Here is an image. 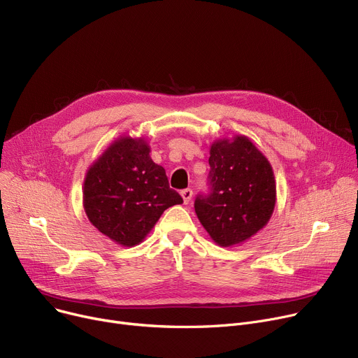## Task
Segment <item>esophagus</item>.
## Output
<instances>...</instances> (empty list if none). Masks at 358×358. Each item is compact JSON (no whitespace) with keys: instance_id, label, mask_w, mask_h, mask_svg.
<instances>
[{"instance_id":"esophagus-1","label":"esophagus","mask_w":358,"mask_h":358,"mask_svg":"<svg viewBox=\"0 0 358 358\" xmlns=\"http://www.w3.org/2000/svg\"><path fill=\"white\" fill-rule=\"evenodd\" d=\"M181 196H182L184 204H188L189 200H192V197H193V189H192V188H184V189H181Z\"/></svg>"}]
</instances>
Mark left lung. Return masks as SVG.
Instances as JSON below:
<instances>
[{"label":"left lung","mask_w":358,"mask_h":358,"mask_svg":"<svg viewBox=\"0 0 358 358\" xmlns=\"http://www.w3.org/2000/svg\"><path fill=\"white\" fill-rule=\"evenodd\" d=\"M208 164L207 193L194 200L197 217L220 246L242 243L272 216L276 200L272 166L246 136L214 142Z\"/></svg>","instance_id":"left-lung-1"}]
</instances>
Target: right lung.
<instances>
[{"instance_id":"right-lung-1","label":"right lung","mask_w":358,"mask_h":358,"mask_svg":"<svg viewBox=\"0 0 358 358\" xmlns=\"http://www.w3.org/2000/svg\"><path fill=\"white\" fill-rule=\"evenodd\" d=\"M85 210L90 223L113 242L138 245L161 214L182 197L142 139L121 138L94 162L85 180Z\"/></svg>"}]
</instances>
